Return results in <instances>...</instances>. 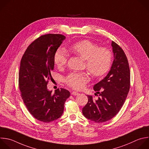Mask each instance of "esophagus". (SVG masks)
<instances>
[{"label":"esophagus","mask_w":149,"mask_h":149,"mask_svg":"<svg viewBox=\"0 0 149 149\" xmlns=\"http://www.w3.org/2000/svg\"><path fill=\"white\" fill-rule=\"evenodd\" d=\"M71 94H72V95H74V96H77V95H78L79 93L78 92H76V91H73V92H72Z\"/></svg>","instance_id":"34e87169"}]
</instances>
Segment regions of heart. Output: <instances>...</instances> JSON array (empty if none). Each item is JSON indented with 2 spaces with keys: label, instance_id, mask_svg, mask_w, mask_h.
I'll list each match as a JSON object with an SVG mask.
<instances>
[{
  "label": "heart",
  "instance_id": "1",
  "mask_svg": "<svg viewBox=\"0 0 149 149\" xmlns=\"http://www.w3.org/2000/svg\"><path fill=\"white\" fill-rule=\"evenodd\" d=\"M71 51L85 60V66L95 77L105 75L109 71L112 63V53L106 47L99 45L89 40H82L73 44ZM68 54L65 49L59 48L54 54V63L58 68H63L67 63ZM89 81V76L86 72H72L65 78V82L73 89L80 90L84 88Z\"/></svg>",
  "mask_w": 149,
  "mask_h": 149
}]
</instances>
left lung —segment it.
I'll return each mask as SVG.
<instances>
[{
  "mask_svg": "<svg viewBox=\"0 0 149 149\" xmlns=\"http://www.w3.org/2000/svg\"><path fill=\"white\" fill-rule=\"evenodd\" d=\"M112 46L114 60L111 69L105 78L93 86L99 97L95 100L92 95H87L88 103L82 108L84 116L96 123L113 118L122 108L130 89V73L126 56L113 41Z\"/></svg>",
  "mask_w": 149,
  "mask_h": 149,
  "instance_id": "1",
  "label": "left lung"
}]
</instances>
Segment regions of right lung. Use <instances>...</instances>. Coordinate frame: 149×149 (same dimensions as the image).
I'll return each mask as SVG.
<instances>
[{
  "label": "right lung",
  "instance_id": "right-lung-1",
  "mask_svg": "<svg viewBox=\"0 0 149 149\" xmlns=\"http://www.w3.org/2000/svg\"><path fill=\"white\" fill-rule=\"evenodd\" d=\"M65 37L60 34L40 36L27 48L20 62L19 86L23 102L38 120L48 123L61 116L70 92L64 88L54 93L47 89L54 67V54Z\"/></svg>",
  "mask_w": 149,
  "mask_h": 149
}]
</instances>
